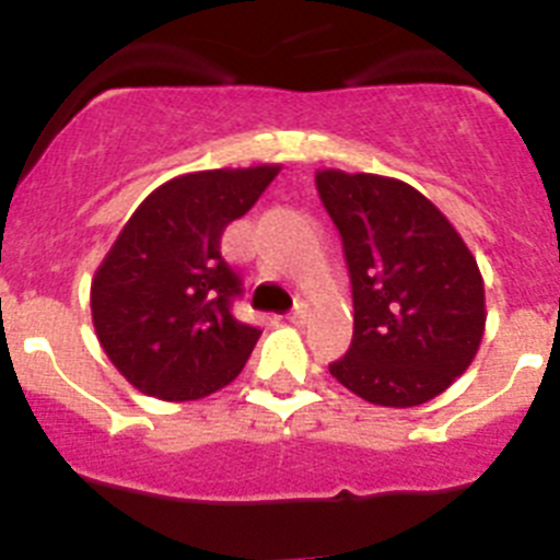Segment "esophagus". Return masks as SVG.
I'll use <instances>...</instances> for the list:
<instances>
[{"label":"esophagus","mask_w":560,"mask_h":560,"mask_svg":"<svg viewBox=\"0 0 560 560\" xmlns=\"http://www.w3.org/2000/svg\"><path fill=\"white\" fill-rule=\"evenodd\" d=\"M305 316H307V305H305V302H296V307L289 314V322H294V325H302V322H305Z\"/></svg>","instance_id":"obj_1"}]
</instances>
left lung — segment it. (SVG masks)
<instances>
[{
  "instance_id": "8db88e82",
  "label": "left lung",
  "mask_w": 560,
  "mask_h": 560,
  "mask_svg": "<svg viewBox=\"0 0 560 560\" xmlns=\"http://www.w3.org/2000/svg\"><path fill=\"white\" fill-rule=\"evenodd\" d=\"M316 188L341 233L355 307L350 352L330 374L372 405L430 402L483 341L478 260L453 222L402 179L319 168Z\"/></svg>"
}]
</instances>
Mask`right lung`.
I'll return each mask as SVG.
<instances>
[{
	"instance_id": "add662e5",
	"label": "right lung",
	"mask_w": 560,
	"mask_h": 560,
	"mask_svg": "<svg viewBox=\"0 0 560 560\" xmlns=\"http://www.w3.org/2000/svg\"><path fill=\"white\" fill-rule=\"evenodd\" d=\"M277 163L179 174L136 208L91 280V319L132 388L191 402L233 383L260 330L233 316L238 277L219 244Z\"/></svg>"
}]
</instances>
